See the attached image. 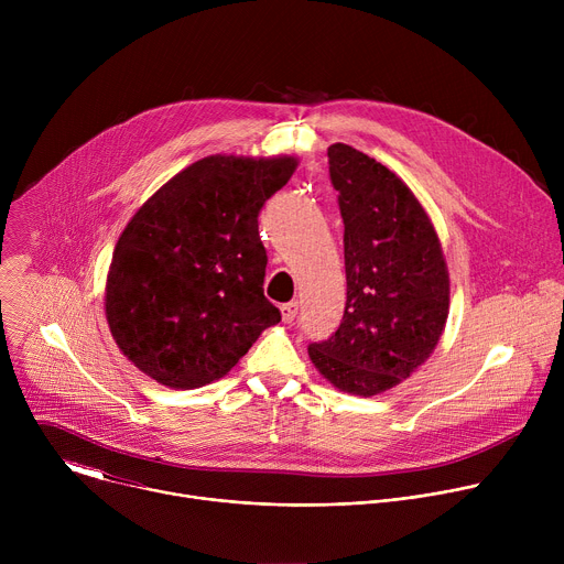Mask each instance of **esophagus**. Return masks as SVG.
Instances as JSON below:
<instances>
[{
  "label": "esophagus",
  "instance_id": "esophagus-1",
  "mask_svg": "<svg viewBox=\"0 0 564 564\" xmlns=\"http://www.w3.org/2000/svg\"><path fill=\"white\" fill-rule=\"evenodd\" d=\"M296 314H299V301H290V303L281 305V316H283L285 324H292Z\"/></svg>",
  "mask_w": 564,
  "mask_h": 564
}]
</instances>
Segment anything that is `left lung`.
Returning a JSON list of instances; mask_svg holds the SVG:
<instances>
[{"mask_svg":"<svg viewBox=\"0 0 564 564\" xmlns=\"http://www.w3.org/2000/svg\"><path fill=\"white\" fill-rule=\"evenodd\" d=\"M328 163L348 292L341 326L307 355L335 388L372 397L435 350L448 316V270L435 227L404 181L344 142L328 147Z\"/></svg>","mask_w":564,"mask_h":564,"instance_id":"8db88e82","label":"left lung"}]
</instances>
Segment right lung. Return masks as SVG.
Masks as SVG:
<instances>
[{
  "label": "right lung",
  "instance_id": "obj_1",
  "mask_svg": "<svg viewBox=\"0 0 564 564\" xmlns=\"http://www.w3.org/2000/svg\"><path fill=\"white\" fill-rule=\"evenodd\" d=\"M296 158L207 155L129 220L107 276V321L151 379L192 390L225 377L281 312L263 294L259 212Z\"/></svg>",
  "mask_w": 564,
  "mask_h": 564
}]
</instances>
